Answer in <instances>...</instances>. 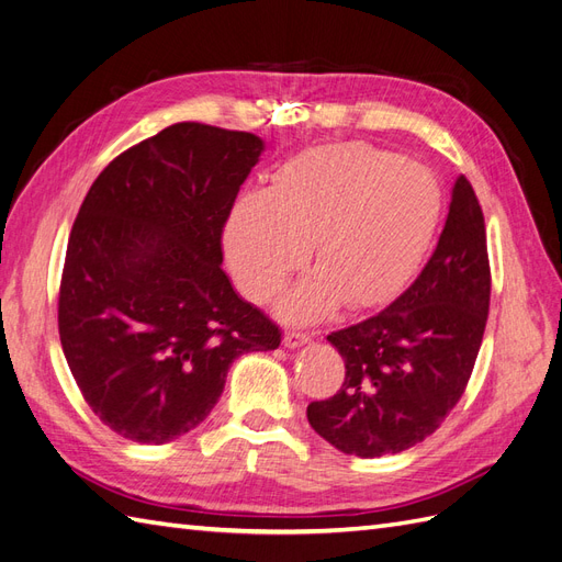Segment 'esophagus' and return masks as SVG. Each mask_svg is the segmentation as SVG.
Instances as JSON below:
<instances>
[{
	"label": "esophagus",
	"mask_w": 562,
	"mask_h": 562,
	"mask_svg": "<svg viewBox=\"0 0 562 562\" xmlns=\"http://www.w3.org/2000/svg\"><path fill=\"white\" fill-rule=\"evenodd\" d=\"M310 342V333H302V330H285L283 335V345L288 349H295V347H302Z\"/></svg>",
	"instance_id": "1"
}]
</instances>
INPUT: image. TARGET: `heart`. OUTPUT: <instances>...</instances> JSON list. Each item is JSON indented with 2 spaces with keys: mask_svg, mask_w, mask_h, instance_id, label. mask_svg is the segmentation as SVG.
Here are the masks:
<instances>
[{
  "mask_svg": "<svg viewBox=\"0 0 562 562\" xmlns=\"http://www.w3.org/2000/svg\"><path fill=\"white\" fill-rule=\"evenodd\" d=\"M438 220L440 190L427 168L375 145H328L288 161L269 192L236 201L225 246L241 291L267 302L316 241V271L281 307L285 318L314 321L339 302L359 312L396 297Z\"/></svg>",
  "mask_w": 562,
  "mask_h": 562,
  "instance_id": "obj_1",
  "label": "heart"
}]
</instances>
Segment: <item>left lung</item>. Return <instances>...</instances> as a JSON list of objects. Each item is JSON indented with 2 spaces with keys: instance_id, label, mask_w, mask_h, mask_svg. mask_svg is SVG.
<instances>
[{
  "instance_id": "left-lung-1",
  "label": "left lung",
  "mask_w": 562,
  "mask_h": 562,
  "mask_svg": "<svg viewBox=\"0 0 562 562\" xmlns=\"http://www.w3.org/2000/svg\"><path fill=\"white\" fill-rule=\"evenodd\" d=\"M483 209L459 176L436 250L405 293L328 342L345 359L337 394L314 401V431L345 454H396L431 436L462 398L490 312Z\"/></svg>"
}]
</instances>
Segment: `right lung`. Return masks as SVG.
Returning <instances> with one entry per match:
<instances>
[{
	"label": "right lung",
	"instance_id": "add662e5",
	"mask_svg": "<svg viewBox=\"0 0 562 562\" xmlns=\"http://www.w3.org/2000/svg\"><path fill=\"white\" fill-rule=\"evenodd\" d=\"M265 143L180 122L128 147L95 178L67 241L58 333L98 419L135 443L196 429L248 351L281 330L236 295L223 229Z\"/></svg>",
	"mask_w": 562,
	"mask_h": 562
}]
</instances>
